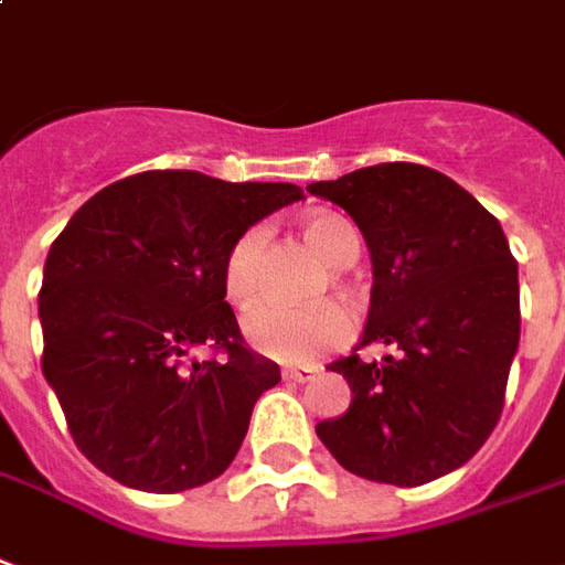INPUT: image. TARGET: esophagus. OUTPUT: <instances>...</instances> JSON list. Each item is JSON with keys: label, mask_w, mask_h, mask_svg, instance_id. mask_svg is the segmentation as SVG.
Returning a JSON list of instances; mask_svg holds the SVG:
<instances>
[{"label": "esophagus", "mask_w": 565, "mask_h": 565, "mask_svg": "<svg viewBox=\"0 0 565 565\" xmlns=\"http://www.w3.org/2000/svg\"><path fill=\"white\" fill-rule=\"evenodd\" d=\"M281 376L287 382H311V379L318 376V370L315 366H284Z\"/></svg>", "instance_id": "1"}]
</instances>
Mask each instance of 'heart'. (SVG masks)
Returning a JSON list of instances; mask_svg holds the SVG:
<instances>
[{
	"mask_svg": "<svg viewBox=\"0 0 565 565\" xmlns=\"http://www.w3.org/2000/svg\"><path fill=\"white\" fill-rule=\"evenodd\" d=\"M271 232L266 223H254L228 244L223 256V290L235 306H247L263 294L269 266ZM302 242L321 256L330 269V281L342 290H354L349 266L361 256V235L351 220L339 214H311L302 220ZM323 281V290L330 287ZM354 323L339 302H318L309 309H284L263 302L244 315V337L263 354L281 364H315L323 354L349 345Z\"/></svg>",
	"mask_w": 565,
	"mask_h": 565,
	"instance_id": "1",
	"label": "heart"
}]
</instances>
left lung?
Masks as SVG:
<instances>
[{
    "mask_svg": "<svg viewBox=\"0 0 565 565\" xmlns=\"http://www.w3.org/2000/svg\"><path fill=\"white\" fill-rule=\"evenodd\" d=\"M309 192L339 204L373 256V299L361 345L333 373L351 385L345 416L318 437L351 475L422 487L487 444L502 416L520 342V287L499 220L440 171L385 161Z\"/></svg>",
    "mask_w": 565,
    "mask_h": 565,
    "instance_id": "1",
    "label": "left lung"
}]
</instances>
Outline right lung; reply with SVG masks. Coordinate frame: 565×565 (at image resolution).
Listing matches in <instances>:
<instances>
[{
	"instance_id": "right-lung-1",
	"label": "right lung",
	"mask_w": 565,
	"mask_h": 565,
	"mask_svg": "<svg viewBox=\"0 0 565 565\" xmlns=\"http://www.w3.org/2000/svg\"><path fill=\"white\" fill-rule=\"evenodd\" d=\"M299 199L294 183L143 171L100 189L54 238L39 290L42 373L104 475L180 492L232 465L281 370L247 349L223 256L238 232ZM195 344L215 354L192 362Z\"/></svg>"
}]
</instances>
